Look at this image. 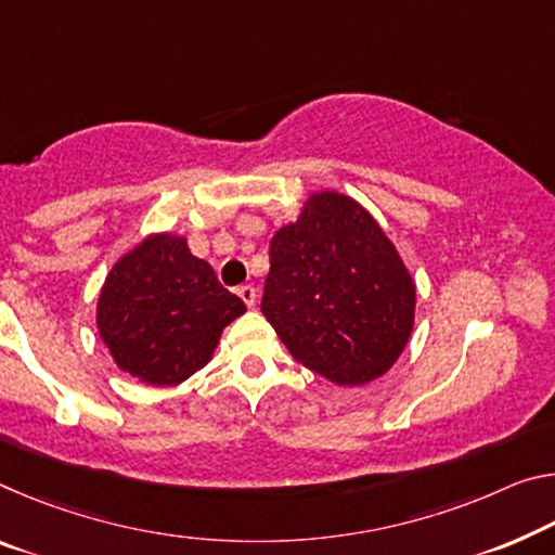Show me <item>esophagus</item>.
Returning a JSON list of instances; mask_svg holds the SVG:
<instances>
[{
    "label": "esophagus",
    "instance_id": "1",
    "mask_svg": "<svg viewBox=\"0 0 555 555\" xmlns=\"http://www.w3.org/2000/svg\"><path fill=\"white\" fill-rule=\"evenodd\" d=\"M236 294H240V298H242L246 306H249V309H251L254 304H257V288L249 286V284H244V286L236 288Z\"/></svg>",
    "mask_w": 555,
    "mask_h": 555
}]
</instances>
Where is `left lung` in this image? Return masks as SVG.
Returning <instances> with one entry per match:
<instances>
[{"label": "left lung", "mask_w": 555, "mask_h": 555, "mask_svg": "<svg viewBox=\"0 0 555 555\" xmlns=\"http://www.w3.org/2000/svg\"><path fill=\"white\" fill-rule=\"evenodd\" d=\"M269 261L261 313L298 363L340 388L398 363L415 325V279L360 202L313 192L271 236Z\"/></svg>", "instance_id": "1"}]
</instances>
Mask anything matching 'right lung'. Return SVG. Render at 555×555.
Masks as SVG:
<instances>
[{"mask_svg": "<svg viewBox=\"0 0 555 555\" xmlns=\"http://www.w3.org/2000/svg\"><path fill=\"white\" fill-rule=\"evenodd\" d=\"M246 311L188 236L153 232L113 263L95 325L122 373L145 385H180L215 356L222 331Z\"/></svg>", "mask_w": 555, "mask_h": 555, "instance_id": "1", "label": "right lung"}]
</instances>
